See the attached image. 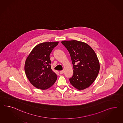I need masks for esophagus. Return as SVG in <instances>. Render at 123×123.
Returning a JSON list of instances; mask_svg holds the SVG:
<instances>
[{
  "label": "esophagus",
  "instance_id": "esophagus-1",
  "mask_svg": "<svg viewBox=\"0 0 123 123\" xmlns=\"http://www.w3.org/2000/svg\"><path fill=\"white\" fill-rule=\"evenodd\" d=\"M63 73H64V71H63V70H61V71H60V74H63Z\"/></svg>",
  "mask_w": 123,
  "mask_h": 123
}]
</instances>
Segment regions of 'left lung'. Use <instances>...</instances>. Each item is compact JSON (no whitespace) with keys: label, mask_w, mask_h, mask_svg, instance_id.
<instances>
[{"label":"left lung","mask_w":123,"mask_h":123,"mask_svg":"<svg viewBox=\"0 0 123 123\" xmlns=\"http://www.w3.org/2000/svg\"><path fill=\"white\" fill-rule=\"evenodd\" d=\"M62 43L69 51L73 65L74 74L69 79L70 84L79 91L88 88L95 81L100 69L95 51L82 41H64Z\"/></svg>","instance_id":"left-lung-1"}]
</instances>
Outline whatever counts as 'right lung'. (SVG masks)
Here are the masks:
<instances>
[{
  "instance_id": "add662e5",
  "label": "right lung",
  "mask_w": 123,
  "mask_h": 123,
  "mask_svg": "<svg viewBox=\"0 0 123 123\" xmlns=\"http://www.w3.org/2000/svg\"><path fill=\"white\" fill-rule=\"evenodd\" d=\"M59 42H46L37 45L25 61V71L30 82L41 90L50 88L57 76L51 68L49 55Z\"/></svg>"
}]
</instances>
